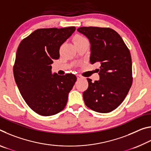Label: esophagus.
Listing matches in <instances>:
<instances>
[{"label":"esophagus","mask_w":151,"mask_h":151,"mask_svg":"<svg viewBox=\"0 0 151 151\" xmlns=\"http://www.w3.org/2000/svg\"><path fill=\"white\" fill-rule=\"evenodd\" d=\"M76 76H77V79H81V78H83V76L80 75H76Z\"/></svg>","instance_id":"1"}]
</instances>
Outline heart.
I'll return each instance as SVG.
<instances>
[{"mask_svg":"<svg viewBox=\"0 0 151 151\" xmlns=\"http://www.w3.org/2000/svg\"><path fill=\"white\" fill-rule=\"evenodd\" d=\"M86 39L85 37H83V36H81L80 35H76L75 37H74V39H73V41L74 43H76L78 42H81L82 40Z\"/></svg>","mask_w":151,"mask_h":151,"instance_id":"1","label":"heart"}]
</instances>
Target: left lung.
<instances>
[{
  "instance_id": "obj_1",
  "label": "left lung",
  "mask_w": 151,
  "mask_h": 151,
  "mask_svg": "<svg viewBox=\"0 0 151 151\" xmlns=\"http://www.w3.org/2000/svg\"><path fill=\"white\" fill-rule=\"evenodd\" d=\"M91 42V64H99V81L87 78L83 93L89 109L101 113L116 109L124 100L132 83V60L121 36L110 28L84 27L77 29Z\"/></svg>"
}]
</instances>
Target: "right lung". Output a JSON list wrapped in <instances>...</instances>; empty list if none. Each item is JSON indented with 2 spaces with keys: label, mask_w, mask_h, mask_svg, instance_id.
<instances>
[{
  "label": "right lung",
  "mask_w": 151,
  "mask_h": 151,
  "mask_svg": "<svg viewBox=\"0 0 151 151\" xmlns=\"http://www.w3.org/2000/svg\"><path fill=\"white\" fill-rule=\"evenodd\" d=\"M75 29H37L22 39L17 48L13 66L15 82L28 106L40 115H54L63 110L76 81L72 73L52 75L50 65L59 58L60 46Z\"/></svg>",
  "instance_id": "obj_1"
}]
</instances>
